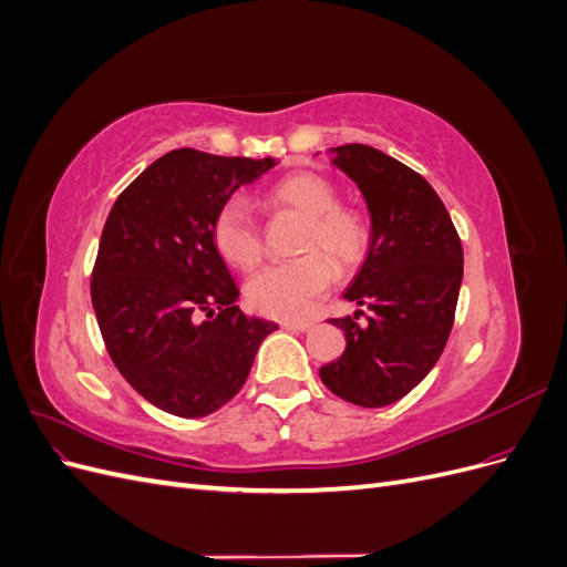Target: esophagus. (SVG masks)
<instances>
[{"label": "esophagus", "instance_id": "1", "mask_svg": "<svg viewBox=\"0 0 567 567\" xmlns=\"http://www.w3.org/2000/svg\"><path fill=\"white\" fill-rule=\"evenodd\" d=\"M281 326H284L286 331L302 333V331H310V329H312V321H284Z\"/></svg>", "mask_w": 567, "mask_h": 567}]
</instances>
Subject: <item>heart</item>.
Segmentation results:
<instances>
[{"instance_id": "1", "label": "heart", "mask_w": 567, "mask_h": 567, "mask_svg": "<svg viewBox=\"0 0 567 567\" xmlns=\"http://www.w3.org/2000/svg\"><path fill=\"white\" fill-rule=\"evenodd\" d=\"M265 200L274 208L305 217L298 260L269 265L246 286V298L255 312L274 319H300L331 284L333 265L352 267L362 260L371 227L367 217L338 205L336 188L319 175L298 173L274 184ZM217 252L236 269H252L265 255L262 229L238 198H229L213 219ZM326 254L330 256L324 257Z\"/></svg>"}]
</instances>
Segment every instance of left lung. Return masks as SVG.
<instances>
[{
    "mask_svg": "<svg viewBox=\"0 0 567 567\" xmlns=\"http://www.w3.org/2000/svg\"><path fill=\"white\" fill-rule=\"evenodd\" d=\"M371 210V244L346 298L364 305L329 319L346 352L319 369L323 385L359 406L402 400L435 367L454 326L463 248L444 203L419 173L364 144L336 148ZM368 317L358 323V315Z\"/></svg>",
    "mask_w": 567,
    "mask_h": 567,
    "instance_id": "obj_1",
    "label": "left lung"
}]
</instances>
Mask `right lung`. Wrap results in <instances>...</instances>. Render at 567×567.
I'll list each match as a JSON object with an SVG mask.
<instances>
[{
  "label": "right lung",
  "instance_id": "1",
  "mask_svg": "<svg viewBox=\"0 0 567 567\" xmlns=\"http://www.w3.org/2000/svg\"><path fill=\"white\" fill-rule=\"evenodd\" d=\"M274 158L175 148L151 163L101 231L90 293L123 379L167 414L208 416L244 388L277 323L238 310V288L213 241V219Z\"/></svg>",
  "mask_w": 567,
  "mask_h": 567
}]
</instances>
